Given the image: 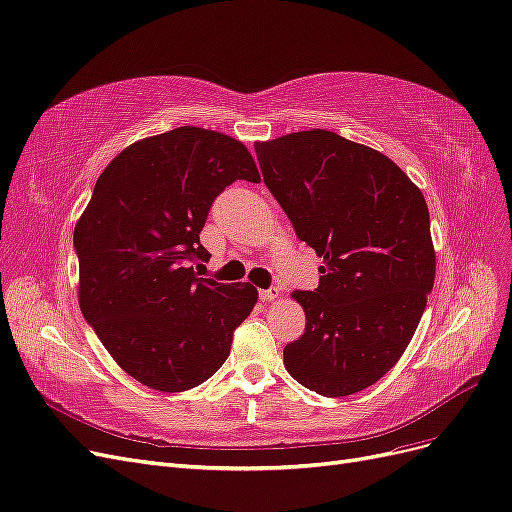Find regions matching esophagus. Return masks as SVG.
I'll list each match as a JSON object with an SVG mask.
<instances>
[{
	"mask_svg": "<svg viewBox=\"0 0 512 512\" xmlns=\"http://www.w3.org/2000/svg\"><path fill=\"white\" fill-rule=\"evenodd\" d=\"M278 293H280V289H278V287L261 289V291H259V298H261L263 302H272V300H276V298H278Z\"/></svg>",
	"mask_w": 512,
	"mask_h": 512,
	"instance_id": "1",
	"label": "esophagus"
}]
</instances>
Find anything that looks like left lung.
<instances>
[{"label":"left lung","mask_w":512,"mask_h":512,"mask_svg":"<svg viewBox=\"0 0 512 512\" xmlns=\"http://www.w3.org/2000/svg\"><path fill=\"white\" fill-rule=\"evenodd\" d=\"M255 153L295 234L323 259L319 287L293 291L306 329L285 346V368L325 398L366 389L398 364L434 287L425 197L389 157L327 129Z\"/></svg>","instance_id":"8db88e82"}]
</instances>
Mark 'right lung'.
<instances>
[{"instance_id":"add662e5","label":"right lung","mask_w":512,"mask_h":512,"mask_svg":"<svg viewBox=\"0 0 512 512\" xmlns=\"http://www.w3.org/2000/svg\"><path fill=\"white\" fill-rule=\"evenodd\" d=\"M234 180L259 183L246 146L176 127L127 146L100 174L74 229L78 304L112 359L138 383L187 391L217 372L257 289L197 278L200 232Z\"/></svg>"}]
</instances>
